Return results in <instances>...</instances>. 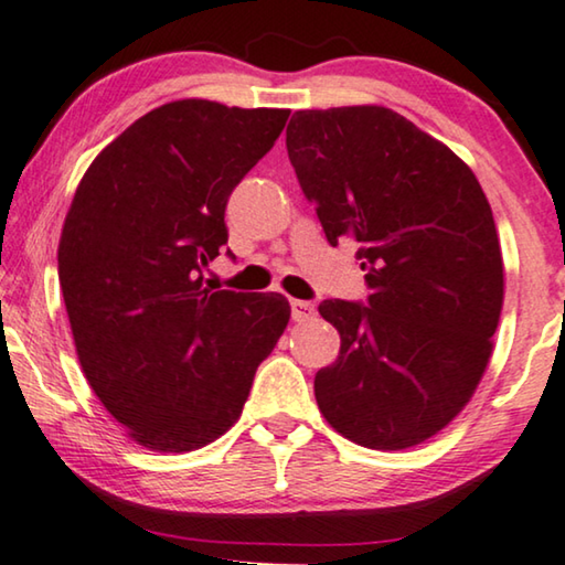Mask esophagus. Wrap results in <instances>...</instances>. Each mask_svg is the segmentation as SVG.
Instances as JSON below:
<instances>
[{
	"label": "esophagus",
	"mask_w": 565,
	"mask_h": 565,
	"mask_svg": "<svg viewBox=\"0 0 565 565\" xmlns=\"http://www.w3.org/2000/svg\"><path fill=\"white\" fill-rule=\"evenodd\" d=\"M317 315V309L311 301H301V299H291V319L294 322H309L311 317Z\"/></svg>",
	"instance_id": "34e87169"
}]
</instances>
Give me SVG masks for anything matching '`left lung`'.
<instances>
[{"instance_id": "left-lung-1", "label": "left lung", "mask_w": 565, "mask_h": 565, "mask_svg": "<svg viewBox=\"0 0 565 565\" xmlns=\"http://www.w3.org/2000/svg\"><path fill=\"white\" fill-rule=\"evenodd\" d=\"M286 149L327 241L360 243L367 301L324 299L340 355L315 377L324 418L367 449L439 434L482 381L504 274L492 207L454 151L383 106L297 111Z\"/></svg>"}]
</instances>
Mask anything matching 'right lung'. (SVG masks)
Instances as JSON below:
<instances>
[{
	"label": "right lung",
	"mask_w": 565,
	"mask_h": 565,
	"mask_svg": "<svg viewBox=\"0 0 565 565\" xmlns=\"http://www.w3.org/2000/svg\"><path fill=\"white\" fill-rule=\"evenodd\" d=\"M286 119V108L172 100L116 137L75 190L57 248L75 352L147 449L192 451L228 431L289 324L281 294L202 286L228 243L231 192Z\"/></svg>",
	"instance_id": "add662e5"
}]
</instances>
